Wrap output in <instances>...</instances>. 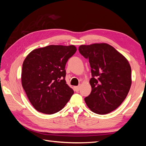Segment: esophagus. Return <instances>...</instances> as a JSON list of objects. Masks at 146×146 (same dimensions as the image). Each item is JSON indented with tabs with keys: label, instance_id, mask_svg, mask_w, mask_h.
<instances>
[{
	"label": "esophagus",
	"instance_id": "1",
	"mask_svg": "<svg viewBox=\"0 0 146 146\" xmlns=\"http://www.w3.org/2000/svg\"><path fill=\"white\" fill-rule=\"evenodd\" d=\"M80 89V86H75L74 87V90H75V91H76V92L79 91Z\"/></svg>",
	"mask_w": 146,
	"mask_h": 146
}]
</instances>
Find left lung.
Returning <instances> with one entry per match:
<instances>
[{
  "instance_id": "1",
  "label": "left lung",
  "mask_w": 146,
  "mask_h": 146,
  "mask_svg": "<svg viewBox=\"0 0 146 146\" xmlns=\"http://www.w3.org/2000/svg\"><path fill=\"white\" fill-rule=\"evenodd\" d=\"M79 52L89 60L92 78L91 94L85 101L92 112L111 113L121 105L131 85V70L129 61L107 43L81 45Z\"/></svg>"
}]
</instances>
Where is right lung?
Masks as SVG:
<instances>
[{"mask_svg":"<svg viewBox=\"0 0 146 146\" xmlns=\"http://www.w3.org/2000/svg\"><path fill=\"white\" fill-rule=\"evenodd\" d=\"M77 51L74 45H50L31 52L24 60L22 85L38 111L52 114L62 110L74 94L65 80V66Z\"/></svg>","mask_w":146,"mask_h":146,"instance_id":"obj_1","label":"right lung"}]
</instances>
